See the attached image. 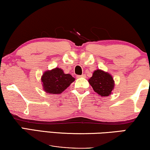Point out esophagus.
I'll list each match as a JSON object with an SVG mask.
<instances>
[{
    "instance_id": "34e87169",
    "label": "esophagus",
    "mask_w": 150,
    "mask_h": 150,
    "mask_svg": "<svg viewBox=\"0 0 150 150\" xmlns=\"http://www.w3.org/2000/svg\"><path fill=\"white\" fill-rule=\"evenodd\" d=\"M86 77V75H84V74H82L81 75H79V76H77V77H83V78H85Z\"/></svg>"
}]
</instances>
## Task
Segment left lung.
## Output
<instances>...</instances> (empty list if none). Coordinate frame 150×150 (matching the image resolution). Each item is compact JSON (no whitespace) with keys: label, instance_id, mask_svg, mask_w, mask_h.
<instances>
[{"label":"left lung","instance_id":"8db88e82","mask_svg":"<svg viewBox=\"0 0 150 150\" xmlns=\"http://www.w3.org/2000/svg\"><path fill=\"white\" fill-rule=\"evenodd\" d=\"M94 92L101 96H108L114 88V81L109 73L98 69L88 80Z\"/></svg>","mask_w":150,"mask_h":150}]
</instances>
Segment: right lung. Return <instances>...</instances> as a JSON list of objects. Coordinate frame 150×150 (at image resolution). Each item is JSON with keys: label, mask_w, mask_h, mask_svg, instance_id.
I'll return each instance as SVG.
<instances>
[{"label": "right lung", "mask_w": 150, "mask_h": 150, "mask_svg": "<svg viewBox=\"0 0 150 150\" xmlns=\"http://www.w3.org/2000/svg\"><path fill=\"white\" fill-rule=\"evenodd\" d=\"M74 81L71 75L65 74L60 68L45 71L41 77L43 90L49 94L62 93Z\"/></svg>", "instance_id": "1"}]
</instances>
